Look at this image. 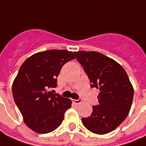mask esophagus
Listing matches in <instances>:
<instances>
[{"mask_svg": "<svg viewBox=\"0 0 146 146\" xmlns=\"http://www.w3.org/2000/svg\"><path fill=\"white\" fill-rule=\"evenodd\" d=\"M73 100V103H74L75 104H80L82 103V100L79 99V100Z\"/></svg>", "mask_w": 146, "mask_h": 146, "instance_id": "obj_1", "label": "esophagus"}]
</instances>
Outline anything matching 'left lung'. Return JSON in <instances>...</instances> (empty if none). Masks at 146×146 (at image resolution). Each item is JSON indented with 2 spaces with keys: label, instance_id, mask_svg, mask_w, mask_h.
Segmentation results:
<instances>
[{
  "label": "left lung",
  "instance_id": "8db88e82",
  "mask_svg": "<svg viewBox=\"0 0 146 146\" xmlns=\"http://www.w3.org/2000/svg\"><path fill=\"white\" fill-rule=\"evenodd\" d=\"M91 82L100 90L98 106L92 115L82 118L84 126L96 134L114 131L128 115L133 98V87L126 71L115 60L98 52H74Z\"/></svg>",
  "mask_w": 146,
  "mask_h": 146
}]
</instances>
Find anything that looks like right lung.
Masks as SVG:
<instances>
[{"label": "right lung", "instance_id": "right-lung-1", "mask_svg": "<svg viewBox=\"0 0 146 146\" xmlns=\"http://www.w3.org/2000/svg\"><path fill=\"white\" fill-rule=\"evenodd\" d=\"M75 56L67 50L43 51L29 57L13 83V95L25 124L33 131L47 133L62 123L72 101L48 92L55 88L63 65Z\"/></svg>", "mask_w": 146, "mask_h": 146}]
</instances>
